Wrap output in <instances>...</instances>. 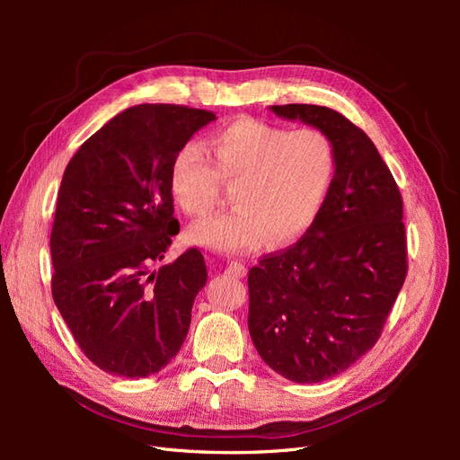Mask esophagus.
<instances>
[{"mask_svg":"<svg viewBox=\"0 0 460 460\" xmlns=\"http://www.w3.org/2000/svg\"><path fill=\"white\" fill-rule=\"evenodd\" d=\"M225 272L232 278H242V276H245V264L242 261H230Z\"/></svg>","mask_w":460,"mask_h":460,"instance_id":"1","label":"esophagus"}]
</instances>
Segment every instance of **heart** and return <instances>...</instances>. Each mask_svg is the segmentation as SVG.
I'll return each mask as SVG.
<instances>
[{"label":"heart","instance_id":"1","mask_svg":"<svg viewBox=\"0 0 460 460\" xmlns=\"http://www.w3.org/2000/svg\"><path fill=\"white\" fill-rule=\"evenodd\" d=\"M207 146L215 166L203 146L188 142L174 153L169 188L174 203L198 218L217 205L220 182L235 184L232 211L188 230L191 243L217 252L297 240L323 211L338 172L336 147L316 128L288 130L245 117L213 132Z\"/></svg>","mask_w":460,"mask_h":460}]
</instances>
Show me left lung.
I'll return each instance as SVG.
<instances>
[{"label":"left lung","instance_id":"1","mask_svg":"<svg viewBox=\"0 0 460 460\" xmlns=\"http://www.w3.org/2000/svg\"><path fill=\"white\" fill-rule=\"evenodd\" d=\"M323 130L338 172L303 238L249 270L247 326L261 358L297 384L355 365L378 341L407 276L402 199L370 137L320 105L270 107Z\"/></svg>","mask_w":460,"mask_h":460}]
</instances>
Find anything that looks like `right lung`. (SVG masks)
I'll list each match as a JSON object with an SVG mask.
<instances>
[{"label":"right lung","instance_id":"1","mask_svg":"<svg viewBox=\"0 0 460 460\" xmlns=\"http://www.w3.org/2000/svg\"><path fill=\"white\" fill-rule=\"evenodd\" d=\"M217 117L142 103L122 111L68 161L51 228V294L95 367L147 378L182 347L207 282L201 252L163 261L178 234L169 169L174 153Z\"/></svg>","mask_w":460,"mask_h":460}]
</instances>
